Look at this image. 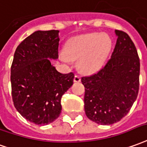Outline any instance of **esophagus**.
Here are the masks:
<instances>
[{
  "mask_svg": "<svg viewBox=\"0 0 147 147\" xmlns=\"http://www.w3.org/2000/svg\"><path fill=\"white\" fill-rule=\"evenodd\" d=\"M81 79L80 76H78V75H76L75 76H74V82H76V83H79V82H80Z\"/></svg>",
  "mask_w": 147,
  "mask_h": 147,
  "instance_id": "esophagus-1",
  "label": "esophagus"
}]
</instances>
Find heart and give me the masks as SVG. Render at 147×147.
Segmentation results:
<instances>
[{"label": "heart", "instance_id": "heart-1", "mask_svg": "<svg viewBox=\"0 0 147 147\" xmlns=\"http://www.w3.org/2000/svg\"><path fill=\"white\" fill-rule=\"evenodd\" d=\"M110 47L108 36L92 32L71 39L65 48V54L69 59H79V67L82 71L91 73L102 66ZM67 58L61 56L66 63H68Z\"/></svg>", "mask_w": 147, "mask_h": 147}]
</instances>
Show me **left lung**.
<instances>
[{
    "label": "left lung",
    "instance_id": "1",
    "mask_svg": "<svg viewBox=\"0 0 147 147\" xmlns=\"http://www.w3.org/2000/svg\"><path fill=\"white\" fill-rule=\"evenodd\" d=\"M115 34L116 45L107 63L81 79L86 115L101 125L115 123L127 115L139 88L140 62L134 44L123 31L115 30Z\"/></svg>",
    "mask_w": 147,
    "mask_h": 147
}]
</instances>
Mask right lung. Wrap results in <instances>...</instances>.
<instances>
[{"label": "right lung", "instance_id": "add662e5", "mask_svg": "<svg viewBox=\"0 0 147 147\" xmlns=\"http://www.w3.org/2000/svg\"><path fill=\"white\" fill-rule=\"evenodd\" d=\"M59 31H36L18 45L11 66L13 104L31 123H51L59 116L61 98L74 74H62L50 62L58 59Z\"/></svg>", "mask_w": 147, "mask_h": 147}]
</instances>
